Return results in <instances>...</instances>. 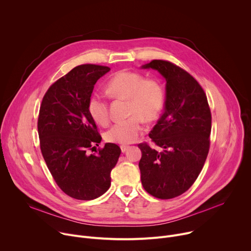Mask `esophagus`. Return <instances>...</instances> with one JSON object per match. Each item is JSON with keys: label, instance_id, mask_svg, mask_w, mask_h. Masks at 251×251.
I'll use <instances>...</instances> for the list:
<instances>
[{"label": "esophagus", "instance_id": "esophagus-1", "mask_svg": "<svg viewBox=\"0 0 251 251\" xmlns=\"http://www.w3.org/2000/svg\"><path fill=\"white\" fill-rule=\"evenodd\" d=\"M120 148H121V151L124 153V152H126L129 149V146L128 145H121Z\"/></svg>", "mask_w": 251, "mask_h": 251}]
</instances>
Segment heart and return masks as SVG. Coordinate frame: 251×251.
I'll list each match as a JSON object with an SVG mask.
<instances>
[{"mask_svg":"<svg viewBox=\"0 0 251 251\" xmlns=\"http://www.w3.org/2000/svg\"><path fill=\"white\" fill-rule=\"evenodd\" d=\"M106 91L114 98L129 100L128 113L131 116L117 121L105 134L107 141L118 144H129L136 141L144 128L145 120H156L165 104V90L162 84L134 71H119L107 82ZM88 112L100 125H106L109 121L108 102L101 94L91 95Z\"/></svg>","mask_w":251,"mask_h":251,"instance_id":"obj_1","label":"heart"}]
</instances>
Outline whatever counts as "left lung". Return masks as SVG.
<instances>
[{
  "label": "left lung",
  "mask_w": 251,
  "mask_h": 251,
  "mask_svg": "<svg viewBox=\"0 0 251 251\" xmlns=\"http://www.w3.org/2000/svg\"><path fill=\"white\" fill-rule=\"evenodd\" d=\"M158 70L166 79L165 112L149 133L157 151L140 143L143 188L169 200L187 192L199 176L209 150L211 114L200 83L185 69L154 59L142 66Z\"/></svg>",
  "instance_id": "obj_1"
}]
</instances>
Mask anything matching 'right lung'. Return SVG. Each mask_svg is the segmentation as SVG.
<instances>
[{
  "label": "right lung",
  "instance_id": "add662e5",
  "mask_svg": "<svg viewBox=\"0 0 251 251\" xmlns=\"http://www.w3.org/2000/svg\"><path fill=\"white\" fill-rule=\"evenodd\" d=\"M109 70L96 64L75 67L50 86L40 108L43 157L60 190L80 201L94 200L110 188V173L121 154L113 143L88 154L102 139L88 112V101L96 81Z\"/></svg>",
  "mask_w": 251,
  "mask_h": 251
}]
</instances>
